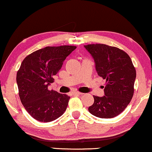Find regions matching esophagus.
<instances>
[{"label":"esophagus","instance_id":"esophagus-1","mask_svg":"<svg viewBox=\"0 0 152 152\" xmlns=\"http://www.w3.org/2000/svg\"><path fill=\"white\" fill-rule=\"evenodd\" d=\"M72 94L73 95H83L82 93H79V92H74V93H72Z\"/></svg>","mask_w":152,"mask_h":152}]
</instances>
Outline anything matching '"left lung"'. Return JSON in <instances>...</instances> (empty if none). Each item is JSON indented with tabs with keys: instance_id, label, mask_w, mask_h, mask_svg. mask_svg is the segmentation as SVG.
<instances>
[{
	"instance_id": "obj_1",
	"label": "left lung",
	"mask_w": 152,
	"mask_h": 152,
	"mask_svg": "<svg viewBox=\"0 0 152 152\" xmlns=\"http://www.w3.org/2000/svg\"><path fill=\"white\" fill-rule=\"evenodd\" d=\"M93 57L98 76L106 80L104 96L93 95L94 103L88 111L102 118L120 114L131 101L136 71L126 52L105 44L84 45Z\"/></svg>"
}]
</instances>
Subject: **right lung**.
I'll use <instances>...</instances> for the list:
<instances>
[{
  "instance_id": "obj_1",
  "label": "right lung",
  "mask_w": 152,
  "mask_h": 152,
  "mask_svg": "<svg viewBox=\"0 0 152 152\" xmlns=\"http://www.w3.org/2000/svg\"><path fill=\"white\" fill-rule=\"evenodd\" d=\"M76 48L73 45L48 46L28 55L17 73L19 96L25 109L36 120L53 121L66 111L70 97L49 90L55 76L68 55Z\"/></svg>"
}]
</instances>
